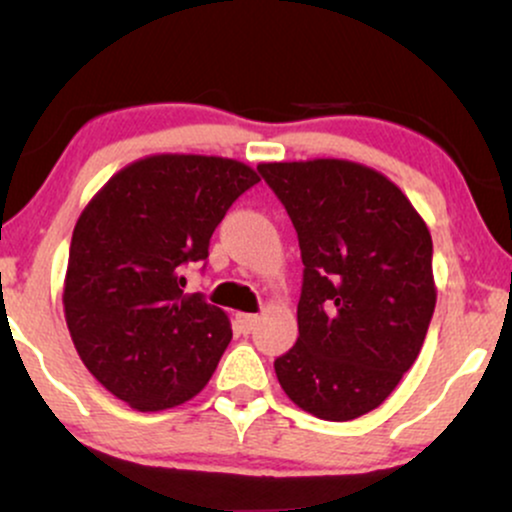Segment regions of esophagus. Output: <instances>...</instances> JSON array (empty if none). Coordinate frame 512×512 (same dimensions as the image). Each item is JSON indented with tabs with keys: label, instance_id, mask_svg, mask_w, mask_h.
Here are the masks:
<instances>
[{
	"label": "esophagus",
	"instance_id": "34e87169",
	"mask_svg": "<svg viewBox=\"0 0 512 512\" xmlns=\"http://www.w3.org/2000/svg\"><path fill=\"white\" fill-rule=\"evenodd\" d=\"M257 320H260V315H252V313H238L236 315V322H238L240 332H243V334H250L252 330H255Z\"/></svg>",
	"mask_w": 512,
	"mask_h": 512
}]
</instances>
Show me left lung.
I'll return each instance as SVG.
<instances>
[{"mask_svg": "<svg viewBox=\"0 0 512 512\" xmlns=\"http://www.w3.org/2000/svg\"><path fill=\"white\" fill-rule=\"evenodd\" d=\"M298 233V339L274 361L293 404L325 421L378 409L424 346L433 308L426 221L392 180L342 158L260 163Z\"/></svg>", "mask_w": 512, "mask_h": 512, "instance_id": "left-lung-1", "label": "left lung"}]
</instances>
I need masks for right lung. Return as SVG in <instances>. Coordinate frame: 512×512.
Returning a JSON list of instances; mask_svg holds the SVG:
<instances>
[{"label": "right lung", "mask_w": 512, "mask_h": 512, "mask_svg": "<svg viewBox=\"0 0 512 512\" xmlns=\"http://www.w3.org/2000/svg\"><path fill=\"white\" fill-rule=\"evenodd\" d=\"M260 175L221 156L158 154L115 173L81 211L64 317L84 366L137 411L187 402L209 383L231 322L182 269L209 257L228 207Z\"/></svg>", "instance_id": "add662e5"}]
</instances>
